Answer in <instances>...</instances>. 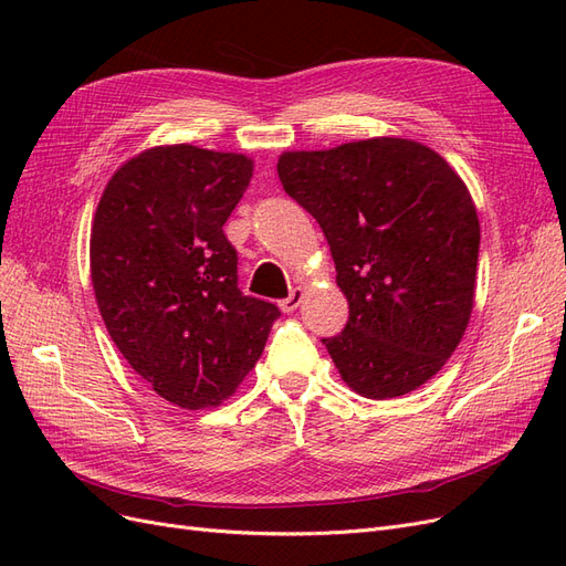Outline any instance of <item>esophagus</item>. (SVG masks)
I'll list each match as a JSON object with an SVG mask.
<instances>
[{
  "mask_svg": "<svg viewBox=\"0 0 566 566\" xmlns=\"http://www.w3.org/2000/svg\"><path fill=\"white\" fill-rule=\"evenodd\" d=\"M302 297H304V293H302V287H295V290H293V293H290V295H287L285 300H281V302H279V306H281V310H283L285 314H293V312L297 310V306H300Z\"/></svg>",
  "mask_w": 566,
  "mask_h": 566,
  "instance_id": "1",
  "label": "esophagus"
}]
</instances>
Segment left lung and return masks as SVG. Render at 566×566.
Returning a JSON list of instances; mask_svg holds the SVG:
<instances>
[{
    "label": "left lung",
    "instance_id": "8db88e82",
    "mask_svg": "<svg viewBox=\"0 0 566 566\" xmlns=\"http://www.w3.org/2000/svg\"><path fill=\"white\" fill-rule=\"evenodd\" d=\"M285 193L328 238L345 331L323 345L356 394L394 399L455 352L474 304L479 219L468 186L410 139H366L279 158Z\"/></svg>",
    "mask_w": 566,
    "mask_h": 566
}]
</instances>
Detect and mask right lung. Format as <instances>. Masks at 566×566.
Instances as JSON below:
<instances>
[{"mask_svg":"<svg viewBox=\"0 0 566 566\" xmlns=\"http://www.w3.org/2000/svg\"><path fill=\"white\" fill-rule=\"evenodd\" d=\"M252 160L177 144L117 169L92 227V283L108 335L169 403L229 399L262 356L279 306L243 295L224 224Z\"/></svg>","mask_w":566,"mask_h":566,"instance_id":"obj_1","label":"right lung"}]
</instances>
